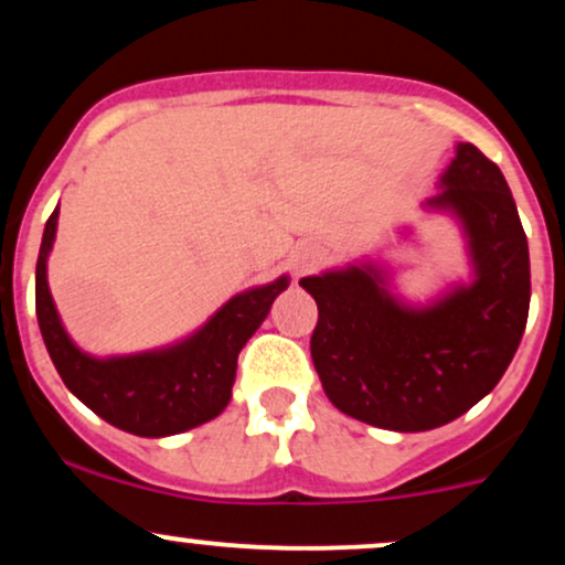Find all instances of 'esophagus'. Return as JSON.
Listing matches in <instances>:
<instances>
[{"label":"esophagus","mask_w":565,"mask_h":565,"mask_svg":"<svg viewBox=\"0 0 565 565\" xmlns=\"http://www.w3.org/2000/svg\"><path fill=\"white\" fill-rule=\"evenodd\" d=\"M316 263H319V252H316L313 246H300V249L291 255V265H295L297 274H308L310 268H316Z\"/></svg>","instance_id":"obj_1"}]
</instances>
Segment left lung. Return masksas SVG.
<instances>
[{
  "label": "left lung",
  "mask_w": 565,
  "mask_h": 565,
  "mask_svg": "<svg viewBox=\"0 0 565 565\" xmlns=\"http://www.w3.org/2000/svg\"><path fill=\"white\" fill-rule=\"evenodd\" d=\"M444 191L470 242L476 281L430 308L395 302L374 268L302 278L319 305L310 355L329 401L361 423L433 430L494 391L529 319V242L508 180L472 142H459Z\"/></svg>",
  "instance_id": "left-lung-1"
}]
</instances>
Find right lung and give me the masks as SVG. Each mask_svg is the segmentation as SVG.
I'll return each mask as SVG.
<instances>
[{
	"label": "right lung",
	"instance_id": "add662e5",
	"mask_svg": "<svg viewBox=\"0 0 565 565\" xmlns=\"http://www.w3.org/2000/svg\"><path fill=\"white\" fill-rule=\"evenodd\" d=\"M57 210L44 225L36 260V319L66 387L97 417L132 436L161 438L215 419L231 401L238 350L257 332L289 278L236 295L180 345L125 359H93L68 340L47 287Z\"/></svg>",
	"mask_w": 565,
	"mask_h": 565
}]
</instances>
